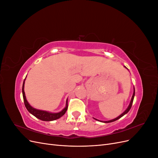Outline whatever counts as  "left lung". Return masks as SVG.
I'll list each match as a JSON object with an SVG mask.
<instances>
[{
    "mask_svg": "<svg viewBox=\"0 0 158 158\" xmlns=\"http://www.w3.org/2000/svg\"><path fill=\"white\" fill-rule=\"evenodd\" d=\"M125 68H127L126 66H125ZM135 87H134V92H133V95H132V98H131V102H130V104H129V106H128V107H127V109L125 110V111H124L121 115H119L118 117H117V118H114V119H112V120H110V121H99V120H98V119H96V118H94V119H95V120H97V121H100V122H103V123H111V122H113V121H117V120H118V119H119L120 118H121L123 116H124L125 115V114H127L129 111H130V109H131V107H132V102H133V100H134V98H135Z\"/></svg>",
    "mask_w": 158,
    "mask_h": 158,
    "instance_id": "left-lung-1",
    "label": "left lung"
}]
</instances>
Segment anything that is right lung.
Segmentation results:
<instances>
[{
    "mask_svg": "<svg viewBox=\"0 0 158 158\" xmlns=\"http://www.w3.org/2000/svg\"><path fill=\"white\" fill-rule=\"evenodd\" d=\"M25 80H23V85H22V94H23V102H24V105L27 109V110L29 111L31 114H32L33 116H35L37 118L40 119L41 121H55L56 119H58L60 118L62 116H63L65 114L66 110L68 109V99H66V107L62 110L59 113H50L46 111H42V110L36 109L35 108L32 107L29 103L27 102L26 95L24 92V83H25Z\"/></svg>",
    "mask_w": 158,
    "mask_h": 158,
    "instance_id": "1",
    "label": "right lung"
}]
</instances>
